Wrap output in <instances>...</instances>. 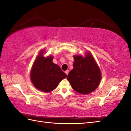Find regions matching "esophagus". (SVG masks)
<instances>
[{
    "instance_id": "34e87169",
    "label": "esophagus",
    "mask_w": 131,
    "mask_h": 131,
    "mask_svg": "<svg viewBox=\"0 0 131 131\" xmlns=\"http://www.w3.org/2000/svg\"><path fill=\"white\" fill-rule=\"evenodd\" d=\"M65 73H66V75H68V74H69V71H68V70H66V71H65Z\"/></svg>"
}]
</instances>
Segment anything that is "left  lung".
<instances>
[{
  "label": "left lung",
  "mask_w": 131,
  "mask_h": 131,
  "mask_svg": "<svg viewBox=\"0 0 131 131\" xmlns=\"http://www.w3.org/2000/svg\"><path fill=\"white\" fill-rule=\"evenodd\" d=\"M74 68L68 74V81L77 92L90 93L98 87L101 71L90 53H87L84 58L80 56H74Z\"/></svg>",
  "instance_id": "1"
}]
</instances>
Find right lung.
<instances>
[{
    "instance_id": "add662e5",
    "label": "right lung",
    "mask_w": 131,
    "mask_h": 131,
    "mask_svg": "<svg viewBox=\"0 0 131 131\" xmlns=\"http://www.w3.org/2000/svg\"><path fill=\"white\" fill-rule=\"evenodd\" d=\"M43 52H40L33 64L30 77L36 88L45 92H49L54 90L67 75L52 62V56H49L45 58L43 56Z\"/></svg>"
}]
</instances>
